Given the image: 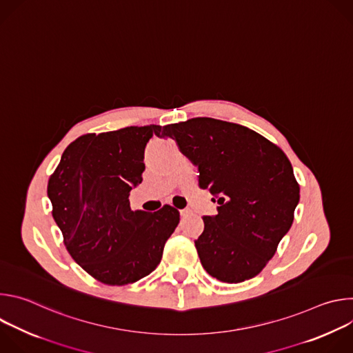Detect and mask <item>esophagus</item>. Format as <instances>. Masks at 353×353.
I'll use <instances>...</instances> for the list:
<instances>
[{
	"label": "esophagus",
	"instance_id": "esophagus-1",
	"mask_svg": "<svg viewBox=\"0 0 353 353\" xmlns=\"http://www.w3.org/2000/svg\"><path fill=\"white\" fill-rule=\"evenodd\" d=\"M188 214H190V210H181V211H180V215H181L183 218H184V216H187Z\"/></svg>",
	"mask_w": 353,
	"mask_h": 353
}]
</instances>
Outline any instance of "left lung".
Listing matches in <instances>:
<instances>
[{"label": "left lung", "mask_w": 353, "mask_h": 353, "mask_svg": "<svg viewBox=\"0 0 353 353\" xmlns=\"http://www.w3.org/2000/svg\"><path fill=\"white\" fill-rule=\"evenodd\" d=\"M198 166L199 187L218 203L194 243L204 270L240 283L259 275L288 233L300 187L283 150L247 127L210 117L155 125Z\"/></svg>", "instance_id": "obj_1"}]
</instances>
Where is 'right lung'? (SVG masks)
<instances>
[{"label":"right lung","instance_id":"right-lung-1","mask_svg":"<svg viewBox=\"0 0 353 353\" xmlns=\"http://www.w3.org/2000/svg\"><path fill=\"white\" fill-rule=\"evenodd\" d=\"M154 131L155 125H145L81 135L48 179L52 214L68 253L105 285L134 283L152 272L180 221V212L168 204L157 212L130 207Z\"/></svg>","mask_w":353,"mask_h":353}]
</instances>
